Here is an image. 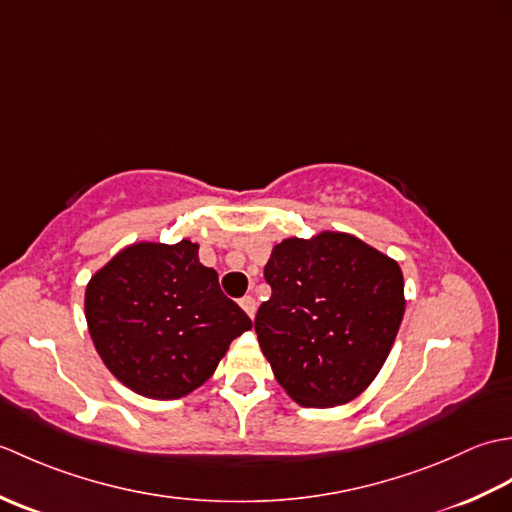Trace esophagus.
Here are the masks:
<instances>
[{
	"label": "esophagus",
	"mask_w": 512,
	"mask_h": 512,
	"mask_svg": "<svg viewBox=\"0 0 512 512\" xmlns=\"http://www.w3.org/2000/svg\"><path fill=\"white\" fill-rule=\"evenodd\" d=\"M239 306H242V310L248 314L250 319L255 317V312H257V301H255L253 297H244V299H239Z\"/></svg>",
	"instance_id": "1"
}]
</instances>
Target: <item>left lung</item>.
Wrapping results in <instances>:
<instances>
[{
  "label": "left lung",
  "instance_id": "left-lung-1",
  "mask_svg": "<svg viewBox=\"0 0 512 512\" xmlns=\"http://www.w3.org/2000/svg\"><path fill=\"white\" fill-rule=\"evenodd\" d=\"M273 295L255 332L277 383L303 407L361 396L385 365L405 314L396 259L350 233L288 237L270 253Z\"/></svg>",
  "mask_w": 512,
  "mask_h": 512
}]
</instances>
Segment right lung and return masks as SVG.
<instances>
[{"mask_svg": "<svg viewBox=\"0 0 512 512\" xmlns=\"http://www.w3.org/2000/svg\"><path fill=\"white\" fill-rule=\"evenodd\" d=\"M191 239L134 242L85 286V321L105 367L136 394L176 400L204 385L253 328Z\"/></svg>", "mask_w": 512, "mask_h": 512, "instance_id": "1", "label": "right lung"}]
</instances>
